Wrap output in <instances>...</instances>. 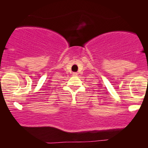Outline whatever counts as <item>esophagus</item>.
Instances as JSON below:
<instances>
[{
  "label": "esophagus",
  "instance_id": "obj_1",
  "mask_svg": "<svg viewBox=\"0 0 148 148\" xmlns=\"http://www.w3.org/2000/svg\"><path fill=\"white\" fill-rule=\"evenodd\" d=\"M77 75V72H73V74H72V76H76Z\"/></svg>",
  "mask_w": 148,
  "mask_h": 148
}]
</instances>
